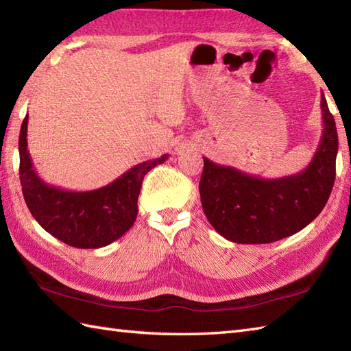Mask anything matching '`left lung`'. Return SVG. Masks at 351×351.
<instances>
[{
	"mask_svg": "<svg viewBox=\"0 0 351 351\" xmlns=\"http://www.w3.org/2000/svg\"><path fill=\"white\" fill-rule=\"evenodd\" d=\"M320 104V143L302 172L263 179L203 157L202 206L223 238L238 243H271L302 230L322 213L335 182L338 133L323 93Z\"/></svg>",
	"mask_w": 351,
	"mask_h": 351,
	"instance_id": "left-lung-1",
	"label": "left lung"
}]
</instances>
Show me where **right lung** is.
I'll return each instance as SVG.
<instances>
[{
	"label": "right lung",
	"mask_w": 351,
	"mask_h": 351,
	"mask_svg": "<svg viewBox=\"0 0 351 351\" xmlns=\"http://www.w3.org/2000/svg\"><path fill=\"white\" fill-rule=\"evenodd\" d=\"M28 115L19 134V175L23 199L43 229L75 248H101L132 229L145 175L167 154L143 161L115 181L91 191H69L46 184L32 166L27 142Z\"/></svg>",
	"instance_id": "obj_1"
}]
</instances>
